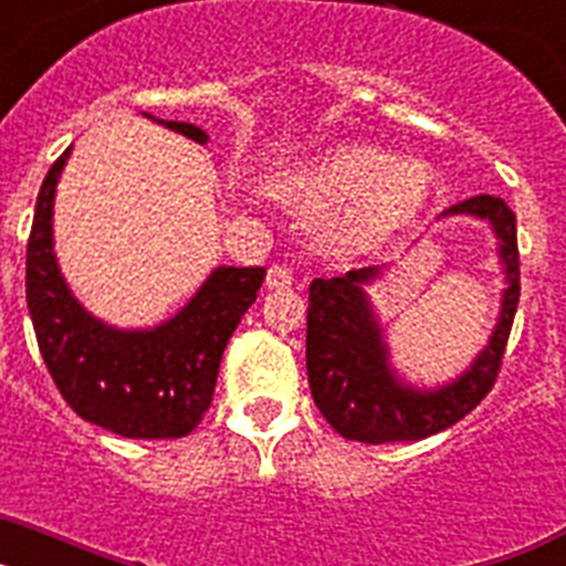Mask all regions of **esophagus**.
I'll return each mask as SVG.
<instances>
[{"instance_id": "34e87169", "label": "esophagus", "mask_w": 566, "mask_h": 566, "mask_svg": "<svg viewBox=\"0 0 566 566\" xmlns=\"http://www.w3.org/2000/svg\"><path fill=\"white\" fill-rule=\"evenodd\" d=\"M292 269L286 263H272L266 272V286L269 289H289L292 286Z\"/></svg>"}]
</instances>
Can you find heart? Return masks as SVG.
<instances>
[{
    "mask_svg": "<svg viewBox=\"0 0 566 566\" xmlns=\"http://www.w3.org/2000/svg\"><path fill=\"white\" fill-rule=\"evenodd\" d=\"M274 195L308 214L343 209L328 227V243L339 252H368L424 212L433 172L371 144H337L280 175Z\"/></svg>",
    "mask_w": 566,
    "mask_h": 566,
    "instance_id": "1",
    "label": "heart"
}]
</instances>
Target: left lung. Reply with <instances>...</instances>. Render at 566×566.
Returning a JSON list of instances; mask_svg holds the SVG:
<instances>
[{"label": "left lung", "mask_w": 566, "mask_h": 566, "mask_svg": "<svg viewBox=\"0 0 566 566\" xmlns=\"http://www.w3.org/2000/svg\"><path fill=\"white\" fill-rule=\"evenodd\" d=\"M444 214H473L496 232L499 260L507 280L496 328L462 377L433 391H419L402 382L391 368L382 328L365 294V286L377 280L382 269H352L343 277L312 280L306 323L308 385L319 413L339 437L365 444L433 437L468 417L496 382L522 294L516 214L493 195L453 203Z\"/></svg>", "instance_id": "left-lung-1"}]
</instances>
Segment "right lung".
I'll return each instance as SVG.
<instances>
[{
	"instance_id": "obj_1",
	"label": "right lung",
	"mask_w": 566,
	"mask_h": 566,
	"mask_svg": "<svg viewBox=\"0 0 566 566\" xmlns=\"http://www.w3.org/2000/svg\"><path fill=\"white\" fill-rule=\"evenodd\" d=\"M161 124L207 144V133L195 124ZM67 155L70 147L44 175L28 240L24 292L44 365L64 402L87 422L127 439L187 437L212 405L223 348L258 300L266 269H214L161 326H107L70 294L53 254V198Z\"/></svg>"
}]
</instances>
